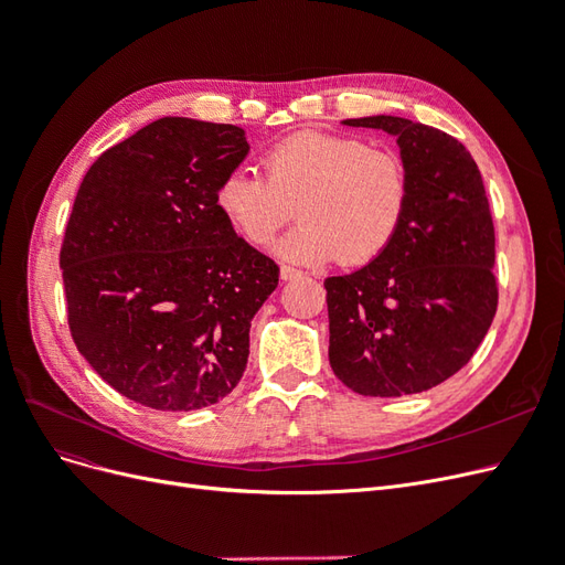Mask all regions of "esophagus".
<instances>
[{"label":"esophagus","mask_w":565,"mask_h":565,"mask_svg":"<svg viewBox=\"0 0 565 565\" xmlns=\"http://www.w3.org/2000/svg\"><path fill=\"white\" fill-rule=\"evenodd\" d=\"M303 273L301 270H297V268H292V266H280V280H297V278H301Z\"/></svg>","instance_id":"1"}]
</instances>
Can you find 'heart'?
<instances>
[{"label":"heart","mask_w":565,"mask_h":565,"mask_svg":"<svg viewBox=\"0 0 565 565\" xmlns=\"http://www.w3.org/2000/svg\"><path fill=\"white\" fill-rule=\"evenodd\" d=\"M264 167L241 164L221 179L216 207L247 243L268 245L292 216L301 224L276 245L292 264H365L398 235L409 202L405 162L388 150L320 131L268 148Z\"/></svg>","instance_id":"obj_1"}]
</instances>
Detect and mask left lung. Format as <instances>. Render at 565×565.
Here are the masks:
<instances>
[{
    "label": "left lung",
    "mask_w": 565,
    "mask_h": 565,
    "mask_svg": "<svg viewBox=\"0 0 565 565\" xmlns=\"http://www.w3.org/2000/svg\"><path fill=\"white\" fill-rule=\"evenodd\" d=\"M396 136L409 202L393 243L324 280L330 365L361 396L422 393L465 367L498 311L483 179L450 134L396 115L344 119Z\"/></svg>",
    "instance_id": "1"
}]
</instances>
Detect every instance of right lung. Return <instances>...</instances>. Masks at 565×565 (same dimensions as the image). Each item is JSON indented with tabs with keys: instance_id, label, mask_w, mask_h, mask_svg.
Listing matches in <instances>:
<instances>
[{
	"instance_id": "right-lung-1",
	"label": "right lung",
	"mask_w": 565,
	"mask_h": 565,
	"mask_svg": "<svg viewBox=\"0 0 565 565\" xmlns=\"http://www.w3.org/2000/svg\"><path fill=\"white\" fill-rule=\"evenodd\" d=\"M245 129L162 117L84 177L61 247L79 353L129 401L188 413L226 398L280 268L237 237L216 188Z\"/></svg>"
}]
</instances>
